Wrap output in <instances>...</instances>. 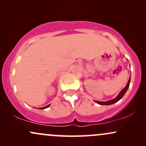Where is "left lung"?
<instances>
[{"mask_svg": "<svg viewBox=\"0 0 146 146\" xmlns=\"http://www.w3.org/2000/svg\"><path fill=\"white\" fill-rule=\"evenodd\" d=\"M130 78H129L128 83H127L126 86H125V88H123V89H122L121 91H120V93H119L118 95H117L115 99H113V100H109V101H106V102H100V101H95V102H96L97 104H100V105H111V104H113L116 103V102L119 101V100L123 98V96L125 95V93H126L127 90L128 89V87L130 86Z\"/></svg>", "mask_w": 146, "mask_h": 146, "instance_id": "8db88e82", "label": "left lung"}]
</instances>
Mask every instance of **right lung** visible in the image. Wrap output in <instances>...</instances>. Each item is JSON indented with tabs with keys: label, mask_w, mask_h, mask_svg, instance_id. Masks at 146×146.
I'll return each mask as SVG.
<instances>
[{
	"label": "right lung",
	"mask_w": 146,
	"mask_h": 146,
	"mask_svg": "<svg viewBox=\"0 0 146 146\" xmlns=\"http://www.w3.org/2000/svg\"><path fill=\"white\" fill-rule=\"evenodd\" d=\"M50 106V104H49V105H48V106H46L42 107V108H39V109H45V108H48V106Z\"/></svg>",
	"instance_id": "1"
}]
</instances>
